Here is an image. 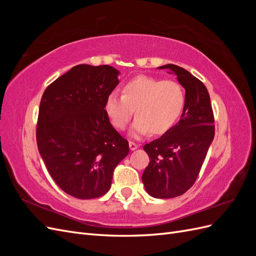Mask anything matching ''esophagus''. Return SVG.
Returning a JSON list of instances; mask_svg holds the SVG:
<instances>
[{
  "mask_svg": "<svg viewBox=\"0 0 256 256\" xmlns=\"http://www.w3.org/2000/svg\"><path fill=\"white\" fill-rule=\"evenodd\" d=\"M129 147L130 150H136L138 148V145L134 142H129Z\"/></svg>",
  "mask_w": 256,
  "mask_h": 256,
  "instance_id": "34e87169",
  "label": "esophagus"
}]
</instances>
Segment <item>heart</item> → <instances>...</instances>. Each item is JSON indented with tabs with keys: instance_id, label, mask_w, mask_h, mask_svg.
I'll use <instances>...</instances> for the list:
<instances>
[{
	"instance_id": "heart-1",
	"label": "heart",
	"mask_w": 256,
	"mask_h": 256,
	"mask_svg": "<svg viewBox=\"0 0 256 256\" xmlns=\"http://www.w3.org/2000/svg\"><path fill=\"white\" fill-rule=\"evenodd\" d=\"M184 102V90L178 82L138 76L124 85L122 96L113 92L106 97L104 112L116 129L124 130L134 111L131 136L138 138L150 131L160 136L175 125Z\"/></svg>"
}]
</instances>
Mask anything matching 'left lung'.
<instances>
[{
  "label": "left lung",
  "instance_id": "left-lung-1",
  "mask_svg": "<svg viewBox=\"0 0 256 256\" xmlns=\"http://www.w3.org/2000/svg\"><path fill=\"white\" fill-rule=\"evenodd\" d=\"M158 68L177 76L186 90V102L180 122L157 140L144 145L150 164L142 182L150 196L172 198L184 194L196 182L214 140V118L203 82L180 66L168 64Z\"/></svg>",
  "mask_w": 256,
  "mask_h": 256
}]
</instances>
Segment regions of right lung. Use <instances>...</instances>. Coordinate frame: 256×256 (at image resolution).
Listing matches in <instances>:
<instances>
[{
	"label": "right lung",
	"mask_w": 256,
	"mask_h": 256,
	"mask_svg": "<svg viewBox=\"0 0 256 256\" xmlns=\"http://www.w3.org/2000/svg\"><path fill=\"white\" fill-rule=\"evenodd\" d=\"M109 65H76L46 88L38 113V150L53 180L80 200L102 196L129 144L111 125L104 102L118 81Z\"/></svg>",
	"instance_id": "right-lung-1"
}]
</instances>
